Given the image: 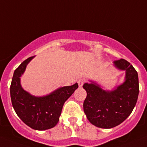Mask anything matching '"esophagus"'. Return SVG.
<instances>
[{
  "label": "esophagus",
  "instance_id": "obj_1",
  "mask_svg": "<svg viewBox=\"0 0 147 147\" xmlns=\"http://www.w3.org/2000/svg\"><path fill=\"white\" fill-rule=\"evenodd\" d=\"M84 83V80H83V79H81V80H79V81H78V84L79 87H82Z\"/></svg>",
  "mask_w": 147,
  "mask_h": 147
}]
</instances>
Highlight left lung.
Listing matches in <instances>:
<instances>
[{"mask_svg": "<svg viewBox=\"0 0 147 147\" xmlns=\"http://www.w3.org/2000/svg\"><path fill=\"white\" fill-rule=\"evenodd\" d=\"M113 66L125 72L121 84L112 90H105L90 80L83 86L87 93L84 111L89 122L99 128H113L123 122L132 113L138 96V75L132 65L120 59L115 61Z\"/></svg>", "mask_w": 147, "mask_h": 147, "instance_id": "obj_1", "label": "left lung"}]
</instances>
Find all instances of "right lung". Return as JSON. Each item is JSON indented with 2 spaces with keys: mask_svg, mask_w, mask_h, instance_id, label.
I'll return each instance as SVG.
<instances>
[{
  "mask_svg": "<svg viewBox=\"0 0 147 147\" xmlns=\"http://www.w3.org/2000/svg\"><path fill=\"white\" fill-rule=\"evenodd\" d=\"M34 58H27L15 70L10 86V96L16 114L24 123L35 130H47L59 121L62 108L66 101L78 88V83L63 86L48 95L35 96L23 89L20 77L28 63Z\"/></svg>",
  "mask_w": 147,
  "mask_h": 147,
  "instance_id": "right-lung-1",
  "label": "right lung"
}]
</instances>
